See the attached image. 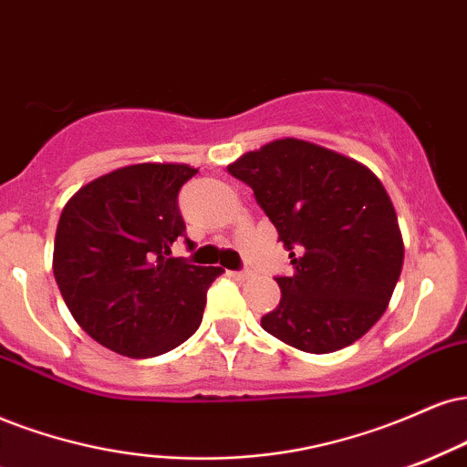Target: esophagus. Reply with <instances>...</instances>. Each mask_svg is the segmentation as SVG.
Returning a JSON list of instances; mask_svg holds the SVG:
<instances>
[{
    "mask_svg": "<svg viewBox=\"0 0 467 467\" xmlns=\"http://www.w3.org/2000/svg\"><path fill=\"white\" fill-rule=\"evenodd\" d=\"M230 276L237 278V280H245V278H250V272L248 269H241V272H230Z\"/></svg>",
    "mask_w": 467,
    "mask_h": 467,
    "instance_id": "esophagus-1",
    "label": "esophagus"
}]
</instances>
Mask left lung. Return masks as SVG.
<instances>
[{"instance_id": "8db88e82", "label": "left lung", "mask_w": 467, "mask_h": 467, "mask_svg": "<svg viewBox=\"0 0 467 467\" xmlns=\"http://www.w3.org/2000/svg\"><path fill=\"white\" fill-rule=\"evenodd\" d=\"M228 171L254 191L294 265L276 278L280 302L263 328L313 355L361 339L389 305L404 261L383 182L355 159L300 139L248 151Z\"/></svg>"}]
</instances>
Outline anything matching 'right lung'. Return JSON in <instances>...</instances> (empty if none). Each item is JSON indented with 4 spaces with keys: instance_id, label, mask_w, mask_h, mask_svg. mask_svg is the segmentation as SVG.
<instances>
[{
    "instance_id": "add662e5",
    "label": "right lung",
    "mask_w": 467,
    "mask_h": 467,
    "mask_svg": "<svg viewBox=\"0 0 467 467\" xmlns=\"http://www.w3.org/2000/svg\"><path fill=\"white\" fill-rule=\"evenodd\" d=\"M195 173L178 162L128 165L84 184L65 204L56 285L84 333L117 355H165L200 328L206 291L223 269L170 256L187 230L178 191Z\"/></svg>"
}]
</instances>
